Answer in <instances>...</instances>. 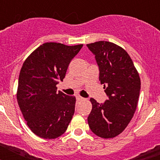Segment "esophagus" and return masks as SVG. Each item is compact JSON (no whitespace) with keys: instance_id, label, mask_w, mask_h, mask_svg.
I'll list each match as a JSON object with an SVG mask.
<instances>
[{"instance_id":"obj_1","label":"esophagus","mask_w":160,"mask_h":160,"mask_svg":"<svg viewBox=\"0 0 160 160\" xmlns=\"http://www.w3.org/2000/svg\"><path fill=\"white\" fill-rule=\"evenodd\" d=\"M76 98H77V99L79 100V101H84V100H85L84 98L81 97V96H77Z\"/></svg>"}]
</instances>
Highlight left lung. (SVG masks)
Instances as JSON below:
<instances>
[{
    "instance_id": "1",
    "label": "left lung",
    "mask_w": 160,
    "mask_h": 160,
    "mask_svg": "<svg viewBox=\"0 0 160 160\" xmlns=\"http://www.w3.org/2000/svg\"><path fill=\"white\" fill-rule=\"evenodd\" d=\"M95 55L99 81L108 96L104 103L90 98L92 110L88 124L96 135L114 138L131 122L138 105L141 82L136 68L125 49L110 42L87 44Z\"/></svg>"
}]
</instances>
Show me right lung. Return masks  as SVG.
<instances>
[{"label": "right lung", "instance_id": "right-lung-1", "mask_svg": "<svg viewBox=\"0 0 160 160\" xmlns=\"http://www.w3.org/2000/svg\"><path fill=\"white\" fill-rule=\"evenodd\" d=\"M83 45L46 42L24 62L17 99L24 118L35 135L56 138L64 134L74 114L76 98L57 91L72 59Z\"/></svg>", "mask_w": 160, "mask_h": 160}]
</instances>
